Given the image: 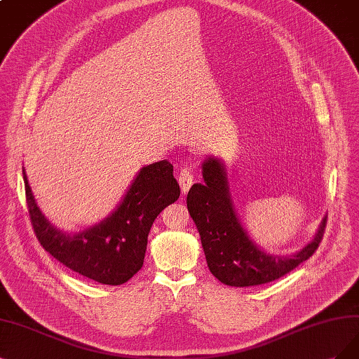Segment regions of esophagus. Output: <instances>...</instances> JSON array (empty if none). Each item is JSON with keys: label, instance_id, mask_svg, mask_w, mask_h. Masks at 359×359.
Masks as SVG:
<instances>
[{"label": "esophagus", "instance_id": "1", "mask_svg": "<svg viewBox=\"0 0 359 359\" xmlns=\"http://www.w3.org/2000/svg\"><path fill=\"white\" fill-rule=\"evenodd\" d=\"M177 182L180 184V191L183 195H187L188 191L191 189L192 183H194V176L192 172L188 170V168H182L179 172H177Z\"/></svg>", "mask_w": 359, "mask_h": 359}]
</instances>
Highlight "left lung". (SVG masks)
I'll return each mask as SVG.
<instances>
[{"label": "left lung", "mask_w": 359, "mask_h": 359, "mask_svg": "<svg viewBox=\"0 0 359 359\" xmlns=\"http://www.w3.org/2000/svg\"><path fill=\"white\" fill-rule=\"evenodd\" d=\"M204 183H195L187 204L201 236L210 272L231 287H251L278 280L308 260L320 245L327 216L320 223L313 240L297 253L280 256L266 253L251 238L233 207L226 165L220 158L203 161Z\"/></svg>", "instance_id": "obj_1"}]
</instances>
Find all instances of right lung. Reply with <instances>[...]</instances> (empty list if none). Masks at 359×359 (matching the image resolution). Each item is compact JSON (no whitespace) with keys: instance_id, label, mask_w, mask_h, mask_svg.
I'll return each mask as SVG.
<instances>
[{"instance_id":"right-lung-1","label":"right lung","mask_w":359,"mask_h":359,"mask_svg":"<svg viewBox=\"0 0 359 359\" xmlns=\"http://www.w3.org/2000/svg\"><path fill=\"white\" fill-rule=\"evenodd\" d=\"M22 172L31 223L43 248L66 268L108 285H121L140 271L154 220L180 195L168 161L144 165L108 217L69 233L57 229L43 215L25 167Z\"/></svg>"}]
</instances>
